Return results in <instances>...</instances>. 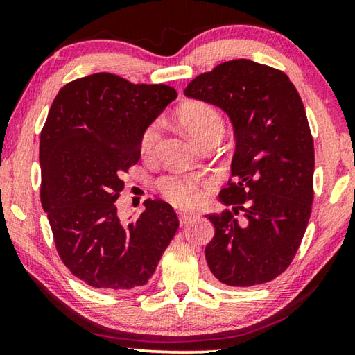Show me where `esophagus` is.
<instances>
[{"label": "esophagus", "instance_id": "34e87169", "mask_svg": "<svg viewBox=\"0 0 355 355\" xmlns=\"http://www.w3.org/2000/svg\"><path fill=\"white\" fill-rule=\"evenodd\" d=\"M178 219H180V224L186 225L188 222H191L194 219V214H189V213H178Z\"/></svg>", "mask_w": 355, "mask_h": 355}]
</instances>
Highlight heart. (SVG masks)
I'll return each mask as SVG.
<instances>
[{
    "instance_id": "heart-1",
    "label": "heart",
    "mask_w": 355,
    "mask_h": 355,
    "mask_svg": "<svg viewBox=\"0 0 355 355\" xmlns=\"http://www.w3.org/2000/svg\"><path fill=\"white\" fill-rule=\"evenodd\" d=\"M186 130L202 142L207 136L213 133H224V122L220 114L213 106L207 103H191L180 112ZM163 131V122L153 120L148 127L144 130L141 136V150L144 155L153 153ZM205 184V180L192 173H169L158 180V189L166 200L172 205L189 208L194 207L200 200V189Z\"/></svg>"
}]
</instances>
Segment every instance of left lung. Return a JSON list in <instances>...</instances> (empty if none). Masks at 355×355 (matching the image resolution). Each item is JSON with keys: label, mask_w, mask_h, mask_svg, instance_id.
<instances>
[{"label": "left lung", "mask_w": 355, "mask_h": 355, "mask_svg": "<svg viewBox=\"0 0 355 355\" xmlns=\"http://www.w3.org/2000/svg\"><path fill=\"white\" fill-rule=\"evenodd\" d=\"M184 95L224 110L236 136L232 178L219 192L233 211L208 214L209 271L228 286L271 282L291 264L313 203L315 147L297 89L279 69L233 59L196 76Z\"/></svg>", "instance_id": "8db88e82"}]
</instances>
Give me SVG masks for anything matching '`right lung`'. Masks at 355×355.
Listing matches in <instances>:
<instances>
[{
  "label": "right lung",
  "mask_w": 355,
  "mask_h": 355,
  "mask_svg": "<svg viewBox=\"0 0 355 355\" xmlns=\"http://www.w3.org/2000/svg\"><path fill=\"white\" fill-rule=\"evenodd\" d=\"M177 98L166 84H135L112 73L61 87L40 133V200L55 245L70 272L107 291L144 286L178 230L161 199L122 222L116 200L122 175L141 158V136Z\"/></svg>",
  "instance_id": "add662e5"
}]
</instances>
